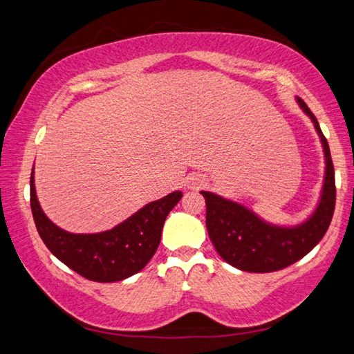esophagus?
<instances>
[{
    "mask_svg": "<svg viewBox=\"0 0 354 354\" xmlns=\"http://www.w3.org/2000/svg\"><path fill=\"white\" fill-rule=\"evenodd\" d=\"M203 184H205V179H203V178H194L190 181L189 187L190 189H196V187H200V185H203Z\"/></svg>",
    "mask_w": 354,
    "mask_h": 354,
    "instance_id": "obj_1",
    "label": "esophagus"
}]
</instances>
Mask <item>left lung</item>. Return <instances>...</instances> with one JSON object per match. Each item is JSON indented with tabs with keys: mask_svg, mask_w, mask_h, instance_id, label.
<instances>
[{
	"mask_svg": "<svg viewBox=\"0 0 354 354\" xmlns=\"http://www.w3.org/2000/svg\"><path fill=\"white\" fill-rule=\"evenodd\" d=\"M313 120L325 151L326 169L322 196L315 212L301 225L284 227L270 225L236 201L212 192H201L206 200V227L217 253L230 266L243 272L268 273L292 266L322 241L331 223L335 206L334 165L328 142L308 104L297 98Z\"/></svg>",
	"mask_w": 354,
	"mask_h": 354,
	"instance_id": "left-lung-1",
	"label": "left lung"
}]
</instances>
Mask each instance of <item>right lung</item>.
Listing matches in <instances>:
<instances>
[{"label":"right lung","mask_w":354,"mask_h":354,"mask_svg":"<svg viewBox=\"0 0 354 354\" xmlns=\"http://www.w3.org/2000/svg\"><path fill=\"white\" fill-rule=\"evenodd\" d=\"M171 192L148 203L123 223L97 234H73L56 226L39 205L31 173V211L39 236L59 261L81 277L97 283H115L139 273L159 247L167 215L181 200Z\"/></svg>","instance_id":"add662e5"}]
</instances>
